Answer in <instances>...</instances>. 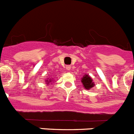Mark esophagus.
Returning a JSON list of instances; mask_svg holds the SVG:
<instances>
[{
	"mask_svg": "<svg viewBox=\"0 0 134 134\" xmlns=\"http://www.w3.org/2000/svg\"><path fill=\"white\" fill-rule=\"evenodd\" d=\"M71 68V66H70V65H67V66H66V69L67 70H70Z\"/></svg>",
	"mask_w": 134,
	"mask_h": 134,
	"instance_id": "esophagus-1",
	"label": "esophagus"
}]
</instances>
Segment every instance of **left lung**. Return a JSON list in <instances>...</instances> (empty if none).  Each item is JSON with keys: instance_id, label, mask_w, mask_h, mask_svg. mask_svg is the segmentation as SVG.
Segmentation results:
<instances>
[{"instance_id": "8db88e82", "label": "left lung", "mask_w": 134, "mask_h": 134, "mask_svg": "<svg viewBox=\"0 0 134 134\" xmlns=\"http://www.w3.org/2000/svg\"><path fill=\"white\" fill-rule=\"evenodd\" d=\"M82 82L83 85L84 87L86 89H90V88H93L94 86V84L91 78L88 75H85L82 79Z\"/></svg>"}]
</instances>
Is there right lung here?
<instances>
[{
	"instance_id": "right-lung-1",
	"label": "right lung",
	"mask_w": 134,
	"mask_h": 134,
	"mask_svg": "<svg viewBox=\"0 0 134 134\" xmlns=\"http://www.w3.org/2000/svg\"><path fill=\"white\" fill-rule=\"evenodd\" d=\"M48 81H49V82H51V79L49 80H46V82H48ZM49 82H48V83H49Z\"/></svg>"
}]
</instances>
